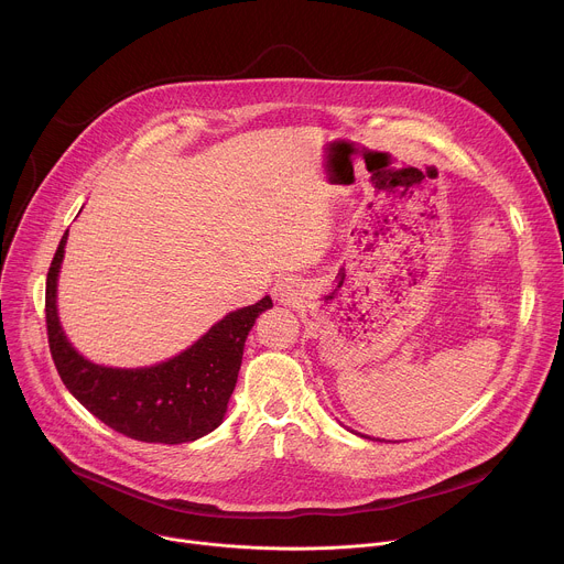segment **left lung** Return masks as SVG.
<instances>
[{"instance_id":"left-lung-1","label":"left lung","mask_w":564,"mask_h":564,"mask_svg":"<svg viewBox=\"0 0 564 564\" xmlns=\"http://www.w3.org/2000/svg\"><path fill=\"white\" fill-rule=\"evenodd\" d=\"M361 437H364V435H361Z\"/></svg>"}]
</instances>
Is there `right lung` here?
Wrapping results in <instances>:
<instances>
[{"label":"right lung","instance_id":"right-lung-1","mask_svg":"<svg viewBox=\"0 0 564 564\" xmlns=\"http://www.w3.org/2000/svg\"><path fill=\"white\" fill-rule=\"evenodd\" d=\"M68 229L46 276L48 348L68 392L109 429L149 444H185L220 426L234 392L246 339L272 299L229 312L192 348L149 368L91 364L66 339L57 318V274Z\"/></svg>","mask_w":564,"mask_h":564}]
</instances>
